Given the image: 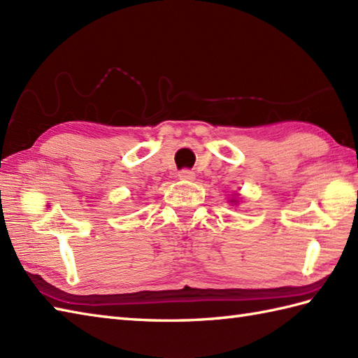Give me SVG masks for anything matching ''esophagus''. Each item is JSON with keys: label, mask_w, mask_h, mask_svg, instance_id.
Instances as JSON below:
<instances>
[{"label": "esophagus", "mask_w": 358, "mask_h": 358, "mask_svg": "<svg viewBox=\"0 0 358 358\" xmlns=\"http://www.w3.org/2000/svg\"><path fill=\"white\" fill-rule=\"evenodd\" d=\"M178 178L180 180H186V181H192L195 178V172L191 169H181L178 172Z\"/></svg>", "instance_id": "esophagus-1"}]
</instances>
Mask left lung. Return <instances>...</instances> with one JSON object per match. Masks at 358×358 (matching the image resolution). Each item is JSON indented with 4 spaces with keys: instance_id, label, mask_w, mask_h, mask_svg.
<instances>
[{
    "instance_id": "8db88e82",
    "label": "left lung",
    "mask_w": 358,
    "mask_h": 358,
    "mask_svg": "<svg viewBox=\"0 0 358 358\" xmlns=\"http://www.w3.org/2000/svg\"><path fill=\"white\" fill-rule=\"evenodd\" d=\"M234 203H235V201H234Z\"/></svg>"
}]
</instances>
